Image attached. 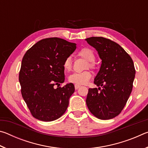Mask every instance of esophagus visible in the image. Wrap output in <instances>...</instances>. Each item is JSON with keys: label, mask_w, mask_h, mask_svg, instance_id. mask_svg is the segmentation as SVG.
<instances>
[{"label": "esophagus", "mask_w": 148, "mask_h": 148, "mask_svg": "<svg viewBox=\"0 0 148 148\" xmlns=\"http://www.w3.org/2000/svg\"><path fill=\"white\" fill-rule=\"evenodd\" d=\"M79 87H80L79 85H75V89H77L78 88H79Z\"/></svg>", "instance_id": "34e87169"}]
</instances>
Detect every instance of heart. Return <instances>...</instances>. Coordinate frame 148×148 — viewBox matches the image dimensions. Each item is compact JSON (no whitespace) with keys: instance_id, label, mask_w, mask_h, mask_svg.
Instances as JSON below:
<instances>
[{"instance_id":"obj_1","label":"heart","mask_w":148,"mask_h":148,"mask_svg":"<svg viewBox=\"0 0 148 148\" xmlns=\"http://www.w3.org/2000/svg\"><path fill=\"white\" fill-rule=\"evenodd\" d=\"M77 56L82 57L86 61H89L87 66L89 68L93 69L95 64L93 61L95 60V56L92 50L89 48H83L79 50L77 53ZM63 68L67 71H70L72 69V61L71 57H67L64 59L63 62ZM92 76L91 72L89 71H86L82 72H74V73L70 75L69 80L70 82L76 85L86 84L89 82Z\"/></svg>"}]
</instances>
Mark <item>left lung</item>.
I'll use <instances>...</instances> for the list:
<instances>
[{
    "mask_svg": "<svg viewBox=\"0 0 148 148\" xmlns=\"http://www.w3.org/2000/svg\"><path fill=\"white\" fill-rule=\"evenodd\" d=\"M86 40L96 49L102 60L94 80L99 88L89 89L87 108L97 118L112 119L121 113L131 93L136 73L133 61L123 47L111 40L90 37Z\"/></svg>",
    "mask_w": 148,
    "mask_h": 148,
    "instance_id": "obj_1",
    "label": "left lung"
}]
</instances>
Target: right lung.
Here are the masks:
<instances>
[{
    "mask_svg": "<svg viewBox=\"0 0 148 148\" xmlns=\"http://www.w3.org/2000/svg\"><path fill=\"white\" fill-rule=\"evenodd\" d=\"M76 48L75 43L48 38L36 42L24 55L19 74L21 92L36 119L54 121L66 112L74 86L70 83L59 86L64 82V59ZM55 85L58 87L56 89Z\"/></svg>",
    "mask_w": 148,
    "mask_h": 148,
    "instance_id": "1",
    "label": "right lung"
}]
</instances>
